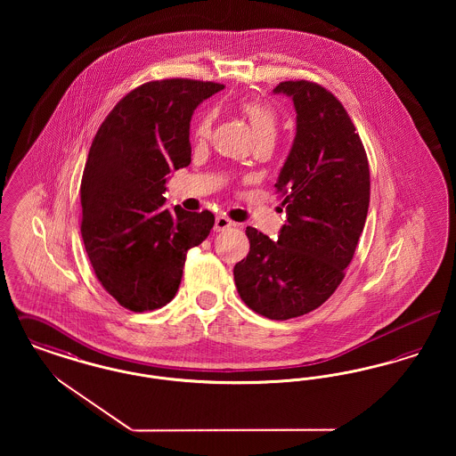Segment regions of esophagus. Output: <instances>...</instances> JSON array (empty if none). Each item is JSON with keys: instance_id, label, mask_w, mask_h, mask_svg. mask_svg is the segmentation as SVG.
Here are the masks:
<instances>
[{"instance_id": "obj_1", "label": "esophagus", "mask_w": 456, "mask_h": 456, "mask_svg": "<svg viewBox=\"0 0 456 456\" xmlns=\"http://www.w3.org/2000/svg\"><path fill=\"white\" fill-rule=\"evenodd\" d=\"M231 227H234V222H232V220H229V218L224 217V216H218V217L216 218V225H214V231H216V232L227 231V229H231Z\"/></svg>"}]
</instances>
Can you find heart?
I'll list each match as a JSON object with an SVG mask.
<instances>
[{"label": "heart", "instance_id": "obj_1", "mask_svg": "<svg viewBox=\"0 0 456 456\" xmlns=\"http://www.w3.org/2000/svg\"><path fill=\"white\" fill-rule=\"evenodd\" d=\"M240 110L244 112V116L248 118L251 128L256 134V140L260 138H275L277 128H279V116L277 110L272 108L266 102L255 101V99H248L240 104ZM212 123H214V116L212 114H205L198 125H196V138L198 140H205L210 136L212 131Z\"/></svg>", "mask_w": 456, "mask_h": 456}]
</instances>
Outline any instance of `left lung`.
<instances>
[{
    "label": "left lung",
    "mask_w": 456,
    "mask_h": 456,
    "mask_svg": "<svg viewBox=\"0 0 456 456\" xmlns=\"http://www.w3.org/2000/svg\"><path fill=\"white\" fill-rule=\"evenodd\" d=\"M297 133L275 188L287 224L275 240L246 227L249 253L234 266L244 304L268 320H290L325 303L346 277L369 208L368 155L342 102L307 80L281 82Z\"/></svg>",
    "instance_id": "left-lung-1"
}]
</instances>
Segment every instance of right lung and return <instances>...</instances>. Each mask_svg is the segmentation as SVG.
Returning <instances> with one entry per match:
<instances>
[{
	"mask_svg": "<svg viewBox=\"0 0 456 456\" xmlns=\"http://www.w3.org/2000/svg\"><path fill=\"white\" fill-rule=\"evenodd\" d=\"M222 84L152 80L128 92L94 136L80 184V231L97 281L123 307L143 313L177 292L212 212L166 208V175L191 162L190 121Z\"/></svg>",
	"mask_w": 456,
	"mask_h": 456,
	"instance_id": "right-lung-1",
	"label": "right lung"
}]
</instances>
